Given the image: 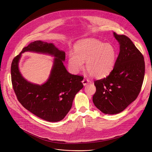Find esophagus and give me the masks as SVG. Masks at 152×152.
Here are the masks:
<instances>
[{
	"mask_svg": "<svg viewBox=\"0 0 152 152\" xmlns=\"http://www.w3.org/2000/svg\"><path fill=\"white\" fill-rule=\"evenodd\" d=\"M91 82L90 80H89L88 79H86V78H84L83 79V80H82V83H83V85H87V84H88V83H90Z\"/></svg>",
	"mask_w": 152,
	"mask_h": 152,
	"instance_id": "34e87169",
	"label": "esophagus"
}]
</instances>
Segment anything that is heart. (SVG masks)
I'll return each instance as SVG.
<instances>
[{"label": "heart", "mask_w": 152, "mask_h": 152, "mask_svg": "<svg viewBox=\"0 0 152 152\" xmlns=\"http://www.w3.org/2000/svg\"><path fill=\"white\" fill-rule=\"evenodd\" d=\"M117 52L110 44L94 39L88 38L79 41L75 52L69 55V66L70 70L77 73L83 67L94 77L102 78L109 75L115 66Z\"/></svg>", "instance_id": "b5f03b06"}]
</instances>
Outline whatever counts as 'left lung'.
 <instances>
[{
	"label": "left lung",
	"mask_w": 152,
	"mask_h": 152,
	"mask_svg": "<svg viewBox=\"0 0 152 152\" xmlns=\"http://www.w3.org/2000/svg\"><path fill=\"white\" fill-rule=\"evenodd\" d=\"M114 36L120 44V53L113 70L107 77L94 80V105L103 113L122 112L139 95L145 74L144 56L124 35Z\"/></svg>",
	"instance_id": "left-lung-1"
}]
</instances>
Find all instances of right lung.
Instances as JSON below:
<instances>
[{
  "mask_svg": "<svg viewBox=\"0 0 152 152\" xmlns=\"http://www.w3.org/2000/svg\"><path fill=\"white\" fill-rule=\"evenodd\" d=\"M28 51L48 53L56 58L50 78L41 86L28 82L18 70L21 53ZM65 58L66 53L52 43L35 41L25 47L11 64L12 85L18 102L29 112L48 121L57 122L66 117L75 95L83 87V77L67 72L63 64Z\"/></svg>",
  "mask_w": 152,
  "mask_h": 152,
  "instance_id": "obj_1",
  "label": "right lung"
}]
</instances>
